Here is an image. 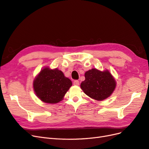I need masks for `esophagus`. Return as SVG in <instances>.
I'll list each match as a JSON object with an SVG mask.
<instances>
[{"instance_id": "1", "label": "esophagus", "mask_w": 149, "mask_h": 149, "mask_svg": "<svg viewBox=\"0 0 149 149\" xmlns=\"http://www.w3.org/2000/svg\"><path fill=\"white\" fill-rule=\"evenodd\" d=\"M73 84L74 85H76V86H78L79 84V83L78 80H74L73 81Z\"/></svg>"}]
</instances>
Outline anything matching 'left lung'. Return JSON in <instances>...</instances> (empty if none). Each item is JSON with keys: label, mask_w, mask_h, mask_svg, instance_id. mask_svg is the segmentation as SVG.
<instances>
[{"label": "left lung", "mask_w": 149, "mask_h": 149, "mask_svg": "<svg viewBox=\"0 0 149 149\" xmlns=\"http://www.w3.org/2000/svg\"><path fill=\"white\" fill-rule=\"evenodd\" d=\"M84 76L81 88L87 96L95 100L102 101L109 97L116 88V80L107 70L101 71L93 68L86 72Z\"/></svg>", "instance_id": "8db88e82"}]
</instances>
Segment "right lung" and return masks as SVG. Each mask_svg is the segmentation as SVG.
I'll return each instance as SVG.
<instances>
[{
    "label": "right lung",
    "mask_w": 149,
    "mask_h": 149,
    "mask_svg": "<svg viewBox=\"0 0 149 149\" xmlns=\"http://www.w3.org/2000/svg\"><path fill=\"white\" fill-rule=\"evenodd\" d=\"M36 95L42 101L55 104L61 101L72 86L71 81L57 68H44L33 81Z\"/></svg>",
    "instance_id": "add662e5"
}]
</instances>
